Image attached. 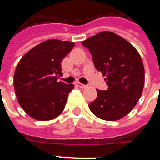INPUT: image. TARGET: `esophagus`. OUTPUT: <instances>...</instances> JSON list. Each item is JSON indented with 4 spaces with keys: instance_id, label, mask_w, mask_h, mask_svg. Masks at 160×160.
Instances as JSON below:
<instances>
[{
    "instance_id": "34e87169",
    "label": "esophagus",
    "mask_w": 160,
    "mask_h": 160,
    "mask_svg": "<svg viewBox=\"0 0 160 160\" xmlns=\"http://www.w3.org/2000/svg\"><path fill=\"white\" fill-rule=\"evenodd\" d=\"M75 85L77 86V87H79L80 88H86L88 86L84 85V84H82V83H80V82H75Z\"/></svg>"
}]
</instances>
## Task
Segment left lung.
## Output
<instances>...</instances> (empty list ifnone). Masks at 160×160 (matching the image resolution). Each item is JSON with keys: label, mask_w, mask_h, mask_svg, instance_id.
Instances as JSON below:
<instances>
[{"label": "left lung", "mask_w": 160, "mask_h": 160, "mask_svg": "<svg viewBox=\"0 0 160 160\" xmlns=\"http://www.w3.org/2000/svg\"><path fill=\"white\" fill-rule=\"evenodd\" d=\"M88 48L97 71L105 76L107 90L97 91L88 104L97 118L114 121L134 109L144 86V67L135 48L112 32H101L82 42Z\"/></svg>", "instance_id": "left-lung-1"}]
</instances>
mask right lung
Segmentation results:
<instances>
[{"instance_id": "obj_1", "label": "right lung", "mask_w": 160, "mask_h": 160, "mask_svg": "<svg viewBox=\"0 0 160 160\" xmlns=\"http://www.w3.org/2000/svg\"><path fill=\"white\" fill-rule=\"evenodd\" d=\"M74 47L72 42L48 40L23 56L14 73V88L22 109L37 120H51L63 112L73 84L58 81L61 63Z\"/></svg>"}]
</instances>
